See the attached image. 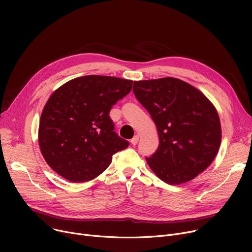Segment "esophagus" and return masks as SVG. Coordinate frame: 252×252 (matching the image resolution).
I'll return each mask as SVG.
<instances>
[{"instance_id":"34e87169","label":"esophagus","mask_w":252,"mask_h":252,"mask_svg":"<svg viewBox=\"0 0 252 252\" xmlns=\"http://www.w3.org/2000/svg\"><path fill=\"white\" fill-rule=\"evenodd\" d=\"M138 142H139V136H138V135H136L133 139L130 140L131 145H134V146H135V145H137V144H138Z\"/></svg>"}]
</instances>
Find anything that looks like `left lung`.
I'll return each mask as SVG.
<instances>
[{
  "label": "left lung",
  "instance_id": "1",
  "mask_svg": "<svg viewBox=\"0 0 252 252\" xmlns=\"http://www.w3.org/2000/svg\"><path fill=\"white\" fill-rule=\"evenodd\" d=\"M134 94L151 115L159 145L146 161L169 185L195 179L216 158L221 127L215 105L201 91L175 77L134 82Z\"/></svg>",
  "mask_w": 252,
  "mask_h": 252
}]
</instances>
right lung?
<instances>
[{
    "mask_svg": "<svg viewBox=\"0 0 252 252\" xmlns=\"http://www.w3.org/2000/svg\"><path fill=\"white\" fill-rule=\"evenodd\" d=\"M131 87L130 79L92 74L53 92L38 126L39 149L53 170L72 183L94 180L128 146L113 130L109 111Z\"/></svg>",
    "mask_w": 252,
    "mask_h": 252,
    "instance_id": "right-lung-1",
    "label": "right lung"
}]
</instances>
